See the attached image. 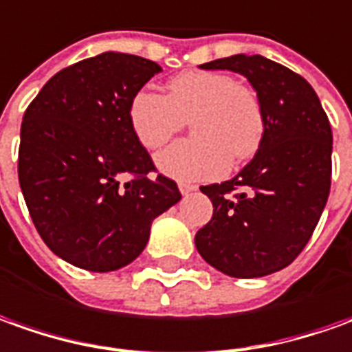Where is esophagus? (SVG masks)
Listing matches in <instances>:
<instances>
[{
	"mask_svg": "<svg viewBox=\"0 0 352 352\" xmlns=\"http://www.w3.org/2000/svg\"><path fill=\"white\" fill-rule=\"evenodd\" d=\"M178 190H180L182 195H188V193H191V191L197 190V186H193V184H186V182H180V184H178Z\"/></svg>",
	"mask_w": 352,
	"mask_h": 352,
	"instance_id": "34e87169",
	"label": "esophagus"
}]
</instances>
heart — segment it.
Instances as JSON below:
<instances>
[{
	"label": "heart",
	"mask_w": 352,
	"mask_h": 352,
	"mask_svg": "<svg viewBox=\"0 0 352 352\" xmlns=\"http://www.w3.org/2000/svg\"><path fill=\"white\" fill-rule=\"evenodd\" d=\"M188 122L191 140L157 155V168L178 182L218 178L232 162L258 151L266 130L263 101L230 74L188 70L172 78L164 96L140 89L128 105V124L147 151L161 149Z\"/></svg>",
	"instance_id": "obj_1"
}]
</instances>
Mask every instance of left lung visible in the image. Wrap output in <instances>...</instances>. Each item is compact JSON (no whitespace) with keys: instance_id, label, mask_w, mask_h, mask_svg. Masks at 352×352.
I'll return each mask as SVG.
<instances>
[{"instance_id":"8db88e82","label":"left lung","mask_w":352,"mask_h":352,"mask_svg":"<svg viewBox=\"0 0 352 352\" xmlns=\"http://www.w3.org/2000/svg\"><path fill=\"white\" fill-rule=\"evenodd\" d=\"M243 74L263 101L266 130L253 161L232 180L201 186L212 218L195 234L210 266L232 278H263L309 243L331 186V126L307 80L263 55L201 65Z\"/></svg>"}]
</instances>
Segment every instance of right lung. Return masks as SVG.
Returning <instances> with one entry per match:
<instances>
[{
    "mask_svg": "<svg viewBox=\"0 0 352 352\" xmlns=\"http://www.w3.org/2000/svg\"><path fill=\"white\" fill-rule=\"evenodd\" d=\"M161 67L105 51L57 72L23 116L19 184L43 243L89 272L140 256L155 218L182 199L135 142L128 105ZM128 177V181L124 178Z\"/></svg>",
    "mask_w": 352,
    "mask_h": 352,
    "instance_id": "right-lung-1",
    "label": "right lung"
}]
</instances>
